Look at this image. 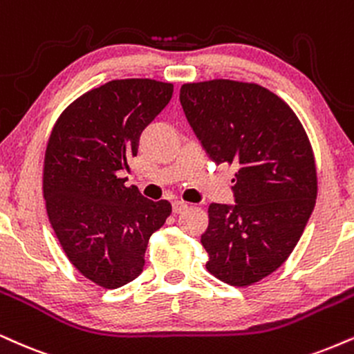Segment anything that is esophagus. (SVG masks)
Listing matches in <instances>:
<instances>
[{"mask_svg": "<svg viewBox=\"0 0 354 354\" xmlns=\"http://www.w3.org/2000/svg\"><path fill=\"white\" fill-rule=\"evenodd\" d=\"M188 209V203L185 201H174L173 203V212L174 214H180V212Z\"/></svg>", "mask_w": 354, "mask_h": 354, "instance_id": "1", "label": "esophagus"}]
</instances>
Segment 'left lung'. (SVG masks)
I'll return each instance as SVG.
<instances>
[{
  "instance_id": "obj_1",
  "label": "left lung",
  "mask_w": 354,
  "mask_h": 354,
  "mask_svg": "<svg viewBox=\"0 0 354 354\" xmlns=\"http://www.w3.org/2000/svg\"><path fill=\"white\" fill-rule=\"evenodd\" d=\"M180 102L207 156L236 168V204L207 207L206 269L252 285L287 261L308 223L318 191L312 143L290 105L259 84H183Z\"/></svg>"
}]
</instances>
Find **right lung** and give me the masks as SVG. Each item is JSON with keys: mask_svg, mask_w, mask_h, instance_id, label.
I'll use <instances>...</instances> for the list:
<instances>
[{"mask_svg": "<svg viewBox=\"0 0 354 354\" xmlns=\"http://www.w3.org/2000/svg\"><path fill=\"white\" fill-rule=\"evenodd\" d=\"M173 84L118 79L82 93L50 131L42 168L49 223L69 262L102 288L142 274L145 250L171 204L125 186L145 127L166 107Z\"/></svg>", "mask_w": 354, "mask_h": 354, "instance_id": "right-lung-1", "label": "right lung"}]
</instances>
